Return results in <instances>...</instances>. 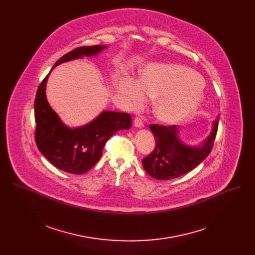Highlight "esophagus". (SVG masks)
Instances as JSON below:
<instances>
[{
  "label": "esophagus",
  "mask_w": 255,
  "mask_h": 255,
  "mask_svg": "<svg viewBox=\"0 0 255 255\" xmlns=\"http://www.w3.org/2000/svg\"><path fill=\"white\" fill-rule=\"evenodd\" d=\"M134 126H135V127H137V128H141V127H143V121L141 120V118L136 117V118L134 119Z\"/></svg>",
  "instance_id": "esophagus-1"
}]
</instances>
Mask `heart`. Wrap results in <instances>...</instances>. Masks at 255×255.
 Here are the masks:
<instances>
[{
  "label": "heart",
  "mask_w": 255,
  "mask_h": 255,
  "mask_svg": "<svg viewBox=\"0 0 255 255\" xmlns=\"http://www.w3.org/2000/svg\"><path fill=\"white\" fill-rule=\"evenodd\" d=\"M118 92L129 108L141 107L145 96L157 99L153 113L164 124H175L191 116L203 101V85L191 68L178 64H150L140 80H123Z\"/></svg>",
  "instance_id": "obj_1"
}]
</instances>
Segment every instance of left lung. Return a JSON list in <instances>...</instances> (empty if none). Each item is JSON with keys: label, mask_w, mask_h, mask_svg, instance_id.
<instances>
[{"label": "left lung", "mask_w": 255, "mask_h": 255, "mask_svg": "<svg viewBox=\"0 0 255 255\" xmlns=\"http://www.w3.org/2000/svg\"><path fill=\"white\" fill-rule=\"evenodd\" d=\"M217 119L206 141L197 147H191L177 138L178 127L151 124L155 139L154 150L142 159L144 169L156 179L166 180L184 175L194 169L210 154L218 131Z\"/></svg>", "instance_id": "1"}]
</instances>
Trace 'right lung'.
Listing matches in <instances>:
<instances>
[{
    "label": "right lung",
    "instance_id": "obj_1",
    "mask_svg": "<svg viewBox=\"0 0 255 255\" xmlns=\"http://www.w3.org/2000/svg\"><path fill=\"white\" fill-rule=\"evenodd\" d=\"M107 46H81L59 58L54 66L101 52ZM49 74L39 85L34 102L35 141L39 151L57 168L74 174L90 170L101 158L106 142L117 131L131 127L128 113L104 111L90 124L70 129L49 106L45 88Z\"/></svg>",
    "mask_w": 255,
    "mask_h": 255
}]
</instances>
